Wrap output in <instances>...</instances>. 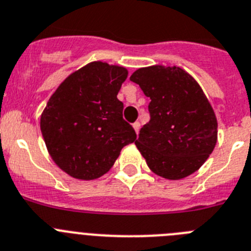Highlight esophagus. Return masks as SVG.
Segmentation results:
<instances>
[{
  "label": "esophagus",
  "mask_w": 251,
  "mask_h": 251,
  "mask_svg": "<svg viewBox=\"0 0 251 251\" xmlns=\"http://www.w3.org/2000/svg\"><path fill=\"white\" fill-rule=\"evenodd\" d=\"M132 126H134L135 131H136V134H138V132H139V128H140V123H139V121H136V123L132 124Z\"/></svg>",
  "instance_id": "obj_1"
}]
</instances>
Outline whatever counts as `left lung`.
Here are the masks:
<instances>
[{"label": "left lung", "mask_w": 251, "mask_h": 251, "mask_svg": "<svg viewBox=\"0 0 251 251\" xmlns=\"http://www.w3.org/2000/svg\"><path fill=\"white\" fill-rule=\"evenodd\" d=\"M130 80L150 97L149 123L135 141L148 167L167 179L195 173L212 152L217 120L200 84L178 67L152 65Z\"/></svg>", "instance_id": "1"}]
</instances>
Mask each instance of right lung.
<instances>
[{
    "instance_id": "add662e5",
    "label": "right lung",
    "mask_w": 251,
    "mask_h": 251,
    "mask_svg": "<svg viewBox=\"0 0 251 251\" xmlns=\"http://www.w3.org/2000/svg\"><path fill=\"white\" fill-rule=\"evenodd\" d=\"M127 77L123 67L93 62L58 87L40 119V128L55 164L77 179L91 180L110 171L136 132L123 117L117 100Z\"/></svg>"
}]
</instances>
